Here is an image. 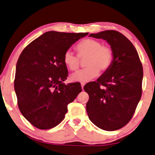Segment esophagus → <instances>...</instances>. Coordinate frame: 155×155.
I'll return each instance as SVG.
<instances>
[{
    "label": "esophagus",
    "instance_id": "34e87169",
    "mask_svg": "<svg viewBox=\"0 0 155 155\" xmlns=\"http://www.w3.org/2000/svg\"><path fill=\"white\" fill-rule=\"evenodd\" d=\"M85 83H84V82H81V88H82V89H84V85H85Z\"/></svg>",
    "mask_w": 155,
    "mask_h": 155
}]
</instances>
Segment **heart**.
<instances>
[{
  "mask_svg": "<svg viewBox=\"0 0 155 155\" xmlns=\"http://www.w3.org/2000/svg\"><path fill=\"white\" fill-rule=\"evenodd\" d=\"M78 56L67 50L64 54V62L71 71H77L80 67V59L86 58L84 65L86 68L71 76L73 81H88L96 77L101 71H106L110 68L113 59L112 49L103 45L101 41L87 38L76 45Z\"/></svg>",
  "mask_w": 155,
  "mask_h": 155,
  "instance_id": "obj_1",
  "label": "heart"
}]
</instances>
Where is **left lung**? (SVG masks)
<instances>
[{
    "label": "left lung",
    "mask_w": 155,
    "mask_h": 155,
    "mask_svg": "<svg viewBox=\"0 0 155 155\" xmlns=\"http://www.w3.org/2000/svg\"><path fill=\"white\" fill-rule=\"evenodd\" d=\"M89 36L106 40L113 59L96 81L84 86L89 96L86 111L90 120L99 128L116 130L129 123L141 98L142 65L134 45L120 32L106 30Z\"/></svg>",
    "instance_id": "1"
}]
</instances>
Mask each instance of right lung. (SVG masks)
Instances as JSON below:
<instances>
[{
    "instance_id": "1",
    "label": "right lung",
    "mask_w": 155,
    "mask_h": 155,
    "mask_svg": "<svg viewBox=\"0 0 155 155\" xmlns=\"http://www.w3.org/2000/svg\"><path fill=\"white\" fill-rule=\"evenodd\" d=\"M88 34L49 31L23 49L18 58L14 80L18 105L33 126L51 129L63 120L67 105L81 92L78 82L66 85L68 76L64 54Z\"/></svg>"
}]
</instances>
